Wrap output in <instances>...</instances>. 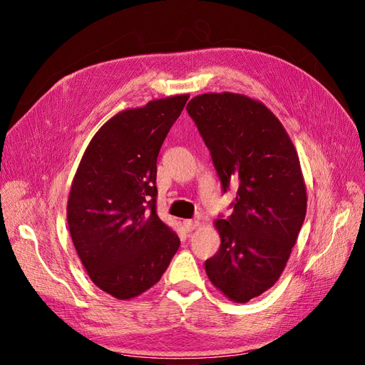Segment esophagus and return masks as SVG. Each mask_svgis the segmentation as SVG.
<instances>
[{
    "label": "esophagus",
    "mask_w": 365,
    "mask_h": 365,
    "mask_svg": "<svg viewBox=\"0 0 365 365\" xmlns=\"http://www.w3.org/2000/svg\"><path fill=\"white\" fill-rule=\"evenodd\" d=\"M197 224H200V220H196V219L184 220V228H185L187 231H193V230L197 227Z\"/></svg>",
    "instance_id": "esophagus-1"
}]
</instances>
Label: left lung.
<instances>
[{"label":"left lung","instance_id":"8db88e82","mask_svg":"<svg viewBox=\"0 0 365 365\" xmlns=\"http://www.w3.org/2000/svg\"><path fill=\"white\" fill-rule=\"evenodd\" d=\"M219 176L236 187L233 213L216 220L219 251L205 272L230 300L247 303L279 280L306 216V185L295 148L269 109L233 94H201L187 105Z\"/></svg>","mask_w":365,"mask_h":365}]
</instances>
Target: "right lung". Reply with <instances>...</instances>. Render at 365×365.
I'll use <instances>...</instances> for the list:
<instances>
[{"mask_svg":"<svg viewBox=\"0 0 365 365\" xmlns=\"http://www.w3.org/2000/svg\"><path fill=\"white\" fill-rule=\"evenodd\" d=\"M189 96L126 109L98 129L71 184L67 219L90 279L118 300L155 284L180 248L157 215V158Z\"/></svg>","mask_w":365,"mask_h":365,"instance_id":"obj_1","label":"right lung"}]
</instances>
